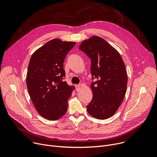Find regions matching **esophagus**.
Here are the masks:
<instances>
[{
  "label": "esophagus",
  "mask_w": 157,
  "mask_h": 157,
  "mask_svg": "<svg viewBox=\"0 0 157 157\" xmlns=\"http://www.w3.org/2000/svg\"><path fill=\"white\" fill-rule=\"evenodd\" d=\"M81 86L80 85H76V91L79 92V91H81Z\"/></svg>",
  "instance_id": "obj_1"
}]
</instances>
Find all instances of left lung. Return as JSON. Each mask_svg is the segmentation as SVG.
<instances>
[{"label":"left lung","instance_id":"1","mask_svg":"<svg viewBox=\"0 0 157 157\" xmlns=\"http://www.w3.org/2000/svg\"><path fill=\"white\" fill-rule=\"evenodd\" d=\"M79 49L91 59L93 99L87 105L88 113L98 119L113 116L126 93L127 75L119 53L103 38L93 36L84 40Z\"/></svg>","mask_w":157,"mask_h":157}]
</instances>
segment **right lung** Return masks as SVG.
<instances>
[{
  "label": "right lung",
  "mask_w": 157,
  "mask_h": 157,
  "mask_svg": "<svg viewBox=\"0 0 157 157\" xmlns=\"http://www.w3.org/2000/svg\"><path fill=\"white\" fill-rule=\"evenodd\" d=\"M76 43L52 40L32 55L27 74V86L32 101L43 117L55 121L65 114L74 86L63 81V62Z\"/></svg>",
  "instance_id": "1"
}]
</instances>
